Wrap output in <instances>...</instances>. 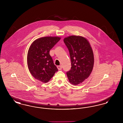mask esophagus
Segmentation results:
<instances>
[{
    "instance_id": "esophagus-1",
    "label": "esophagus",
    "mask_w": 123,
    "mask_h": 123,
    "mask_svg": "<svg viewBox=\"0 0 123 123\" xmlns=\"http://www.w3.org/2000/svg\"><path fill=\"white\" fill-rule=\"evenodd\" d=\"M57 68H58V70H62V66L61 65L58 66H57Z\"/></svg>"
}]
</instances>
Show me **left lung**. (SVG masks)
<instances>
[{"label":"left lung","instance_id":"1","mask_svg":"<svg viewBox=\"0 0 123 123\" xmlns=\"http://www.w3.org/2000/svg\"><path fill=\"white\" fill-rule=\"evenodd\" d=\"M64 41L69 50L71 64L66 74L70 83L76 85L88 78L92 72L93 52L88 40L82 36L72 35L65 38Z\"/></svg>","mask_w":123,"mask_h":123}]
</instances>
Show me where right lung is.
Returning a JSON list of instances; mask_svg holds the SVG:
<instances>
[{"label":"right lung","instance_id":"obj_1","mask_svg":"<svg viewBox=\"0 0 123 123\" xmlns=\"http://www.w3.org/2000/svg\"><path fill=\"white\" fill-rule=\"evenodd\" d=\"M60 40L59 37H44L36 40L31 45L27 63L30 73L36 79L47 82L58 70L49 52Z\"/></svg>","mask_w":123,"mask_h":123}]
</instances>
